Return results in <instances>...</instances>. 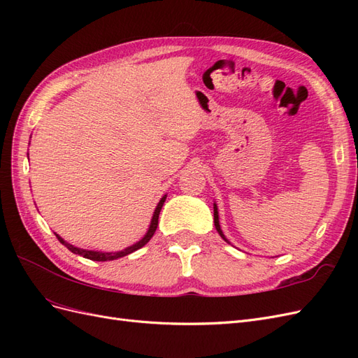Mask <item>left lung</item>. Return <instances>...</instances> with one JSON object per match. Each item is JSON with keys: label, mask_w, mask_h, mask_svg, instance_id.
Returning <instances> with one entry per match:
<instances>
[{"label": "left lung", "mask_w": 358, "mask_h": 358, "mask_svg": "<svg viewBox=\"0 0 358 358\" xmlns=\"http://www.w3.org/2000/svg\"><path fill=\"white\" fill-rule=\"evenodd\" d=\"M213 222H215V227H216V230H218V233L221 234V237L222 239L227 242V239H225V236L222 234V231H221V227H220V220H218V209H216V204H213Z\"/></svg>", "instance_id": "8db88e82"}]
</instances>
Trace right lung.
Listing matches in <instances>:
<instances>
[{"label": "right lung", "instance_id": "add662e5", "mask_svg": "<svg viewBox=\"0 0 358 358\" xmlns=\"http://www.w3.org/2000/svg\"><path fill=\"white\" fill-rule=\"evenodd\" d=\"M166 197H167V196H164V197H162V199L159 200V203H158V206H157V209H155V212H154L152 221H150L149 230H148V233L145 234L143 239L140 241V242H137L136 245H133V246H129V248L124 249V251H121V252H96V251H86V249L76 248V246H73V245L67 243V242L64 241L62 237H59L58 234H55V236H57V239H58L64 246H67L73 254H79V255H82V257H85V258L92 259V262H107V259H116V258H121V257H124V255H128V254H131V252L137 251V249H140L142 246H145V245L150 241V237L154 236V233H155V230H157V227H158V216H159V212H161L162 204H164V201H166Z\"/></svg>", "mask_w": 358, "mask_h": 358}]
</instances>
